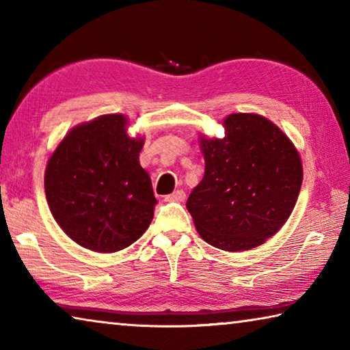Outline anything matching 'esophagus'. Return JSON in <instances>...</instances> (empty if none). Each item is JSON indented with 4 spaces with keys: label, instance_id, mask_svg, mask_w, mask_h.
Listing matches in <instances>:
<instances>
[{
    "label": "esophagus",
    "instance_id": "obj_1",
    "mask_svg": "<svg viewBox=\"0 0 350 350\" xmlns=\"http://www.w3.org/2000/svg\"><path fill=\"white\" fill-rule=\"evenodd\" d=\"M185 198H187L185 193H183L182 189H177V191L168 194V196H165V200H167V202H183Z\"/></svg>",
    "mask_w": 350,
    "mask_h": 350
}]
</instances>
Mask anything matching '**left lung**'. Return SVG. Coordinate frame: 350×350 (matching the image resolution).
<instances>
[{
    "mask_svg": "<svg viewBox=\"0 0 350 350\" xmlns=\"http://www.w3.org/2000/svg\"><path fill=\"white\" fill-rule=\"evenodd\" d=\"M225 137L200 134L205 173L187 200L200 238L225 252L259 247L292 215L303 162L273 122L253 112L224 118Z\"/></svg>",
    "mask_w": 350,
    "mask_h": 350,
    "instance_id": "left-lung-1",
    "label": "left lung"
}]
</instances>
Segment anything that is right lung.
Returning a JSON list of instances; mask_svg holds the SVG:
<instances>
[{
  "label": "right lung",
  "mask_w": 350,
  "mask_h": 350,
  "mask_svg": "<svg viewBox=\"0 0 350 350\" xmlns=\"http://www.w3.org/2000/svg\"><path fill=\"white\" fill-rule=\"evenodd\" d=\"M128 117L105 114L64 135L44 173L47 205L77 244L114 253L150 227L157 204L139 152L145 137H129Z\"/></svg>",
  "instance_id": "1"
}]
</instances>
